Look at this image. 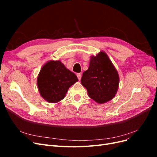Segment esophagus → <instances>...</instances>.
Segmentation results:
<instances>
[{"mask_svg": "<svg viewBox=\"0 0 157 157\" xmlns=\"http://www.w3.org/2000/svg\"><path fill=\"white\" fill-rule=\"evenodd\" d=\"M77 77H78V80H80V79H81V77H82V75H81V73H77Z\"/></svg>", "mask_w": 157, "mask_h": 157, "instance_id": "1", "label": "esophagus"}]
</instances>
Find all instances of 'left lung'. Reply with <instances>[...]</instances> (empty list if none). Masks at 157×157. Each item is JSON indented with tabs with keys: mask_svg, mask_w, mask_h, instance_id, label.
<instances>
[{
	"mask_svg": "<svg viewBox=\"0 0 157 157\" xmlns=\"http://www.w3.org/2000/svg\"><path fill=\"white\" fill-rule=\"evenodd\" d=\"M81 84L88 96L98 103H105L115 96L119 84V75L105 52L92 56L89 67L81 78Z\"/></svg>",
	"mask_w": 157,
	"mask_h": 157,
	"instance_id": "1",
	"label": "left lung"
}]
</instances>
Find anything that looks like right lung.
Listing matches in <instances>:
<instances>
[{
  "label": "right lung",
  "mask_w": 157,
  "mask_h": 157,
  "mask_svg": "<svg viewBox=\"0 0 157 157\" xmlns=\"http://www.w3.org/2000/svg\"><path fill=\"white\" fill-rule=\"evenodd\" d=\"M78 80L76 75L61 61L50 60L42 67L37 77V86L44 100L56 103L62 100L69 87Z\"/></svg>",
  "instance_id": "1"
}]
</instances>
